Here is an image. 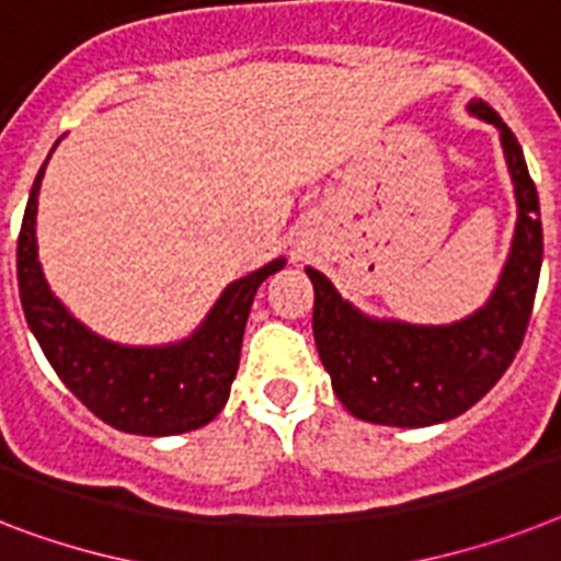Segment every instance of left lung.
Masks as SVG:
<instances>
[{"mask_svg": "<svg viewBox=\"0 0 561 561\" xmlns=\"http://www.w3.org/2000/svg\"><path fill=\"white\" fill-rule=\"evenodd\" d=\"M470 111L502 131L519 203L511 257L488 307L453 327L369 321L341 300L321 272L307 270L321 364L341 404L369 424L427 427L456 419L488 396L525 341L541 270L539 194L519 140L502 117L484 100L470 103Z\"/></svg>", "mask_w": 561, "mask_h": 561, "instance_id": "8db88e82", "label": "left lung"}]
</instances>
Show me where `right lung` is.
<instances>
[{
  "mask_svg": "<svg viewBox=\"0 0 561 561\" xmlns=\"http://www.w3.org/2000/svg\"><path fill=\"white\" fill-rule=\"evenodd\" d=\"M39 169L22 217L16 275L27 327L62 383L111 427L137 436H174L215 419L229 401L240 367V344L254 291L284 261L240 277L188 341L163 350H131L91 335L50 295L36 261V194Z\"/></svg>",
  "mask_w": 561,
  "mask_h": 561,
  "instance_id": "right-lung-1",
  "label": "right lung"
}]
</instances>
